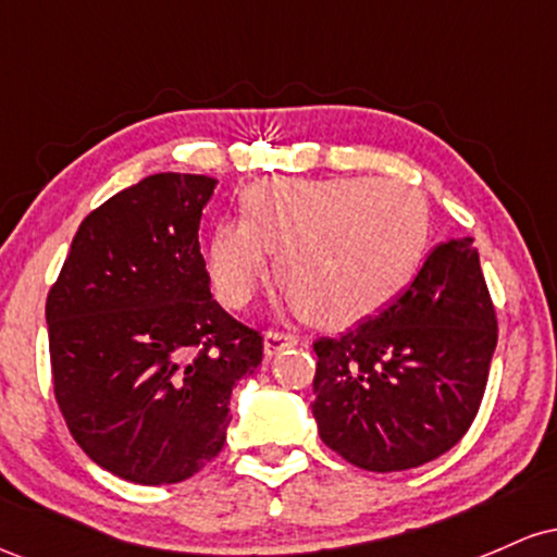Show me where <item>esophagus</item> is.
Listing matches in <instances>:
<instances>
[{"label": "esophagus", "mask_w": 557, "mask_h": 557, "mask_svg": "<svg viewBox=\"0 0 557 557\" xmlns=\"http://www.w3.org/2000/svg\"><path fill=\"white\" fill-rule=\"evenodd\" d=\"M287 345H298V337L290 335V332H280V330H270L264 335V354L274 356L280 350L287 348Z\"/></svg>", "instance_id": "1"}]
</instances>
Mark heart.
Segmentation results:
<instances>
[{
  "instance_id": "1",
  "label": "heart",
  "mask_w": 557,
  "mask_h": 557,
  "mask_svg": "<svg viewBox=\"0 0 557 557\" xmlns=\"http://www.w3.org/2000/svg\"><path fill=\"white\" fill-rule=\"evenodd\" d=\"M430 243V207L403 181H261L240 196V220L209 235V277L233 309L253 298L277 253V283L300 317L348 324L382 309L413 280Z\"/></svg>"
}]
</instances>
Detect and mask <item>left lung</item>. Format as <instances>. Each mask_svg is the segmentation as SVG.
I'll return each instance as SVG.
<instances>
[{
    "label": "left lung",
    "instance_id": "obj_1",
    "mask_svg": "<svg viewBox=\"0 0 557 557\" xmlns=\"http://www.w3.org/2000/svg\"><path fill=\"white\" fill-rule=\"evenodd\" d=\"M497 317L474 240H447L387 309L314 343L319 437L367 471L430 463L469 432Z\"/></svg>",
    "mask_w": 557,
    "mask_h": 557
}]
</instances>
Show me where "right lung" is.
<instances>
[{
    "label": "right lung",
    "mask_w": 557,
    "mask_h": 557,
    "mask_svg": "<svg viewBox=\"0 0 557 557\" xmlns=\"http://www.w3.org/2000/svg\"><path fill=\"white\" fill-rule=\"evenodd\" d=\"M214 177L159 172L81 222L47 296L54 398L81 450L136 484H175L225 445L230 393L264 337L209 293L198 246Z\"/></svg>",
    "instance_id": "add662e5"
}]
</instances>
